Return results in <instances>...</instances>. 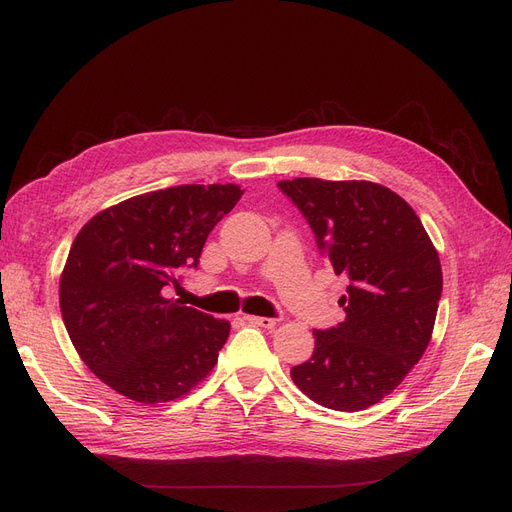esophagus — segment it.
<instances>
[{"instance_id":"esophagus-1","label":"esophagus","mask_w":512,"mask_h":512,"mask_svg":"<svg viewBox=\"0 0 512 512\" xmlns=\"http://www.w3.org/2000/svg\"><path fill=\"white\" fill-rule=\"evenodd\" d=\"M244 320H246V323H251V325H255V327H263V329H274V327H276V320H274V318H266V316H251V314H246Z\"/></svg>"}]
</instances>
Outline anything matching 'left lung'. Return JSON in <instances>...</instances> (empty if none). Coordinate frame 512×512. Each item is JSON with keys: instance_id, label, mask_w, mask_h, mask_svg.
<instances>
[{"instance_id": "8db88e82", "label": "left lung", "mask_w": 512, "mask_h": 512, "mask_svg": "<svg viewBox=\"0 0 512 512\" xmlns=\"http://www.w3.org/2000/svg\"><path fill=\"white\" fill-rule=\"evenodd\" d=\"M304 213L320 253L350 285L346 320L314 331L308 363L291 369L295 386L318 405L361 411L380 403L426 352L443 272L420 217L373 181L297 177L278 181Z\"/></svg>"}]
</instances>
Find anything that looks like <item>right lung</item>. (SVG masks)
Listing matches in <instances>:
<instances>
[{"instance_id": "add662e5", "label": "right lung", "mask_w": 512, "mask_h": 512, "mask_svg": "<svg viewBox=\"0 0 512 512\" xmlns=\"http://www.w3.org/2000/svg\"><path fill=\"white\" fill-rule=\"evenodd\" d=\"M242 194L236 183L158 189L105 208L75 236L59 285L63 323L111 390L158 405L213 371L230 323L166 297L164 287H179L177 270L196 266Z\"/></svg>"}]
</instances>
